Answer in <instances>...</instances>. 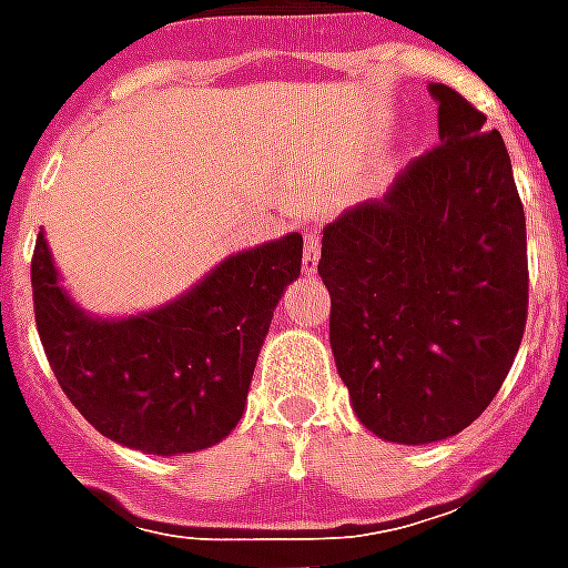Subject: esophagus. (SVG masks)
I'll return each instance as SVG.
<instances>
[{
  "label": "esophagus",
  "instance_id": "34e87169",
  "mask_svg": "<svg viewBox=\"0 0 568 568\" xmlns=\"http://www.w3.org/2000/svg\"><path fill=\"white\" fill-rule=\"evenodd\" d=\"M301 267H304L307 276L320 271V234L316 231L304 234V258H301Z\"/></svg>",
  "mask_w": 568,
  "mask_h": 568
}]
</instances>
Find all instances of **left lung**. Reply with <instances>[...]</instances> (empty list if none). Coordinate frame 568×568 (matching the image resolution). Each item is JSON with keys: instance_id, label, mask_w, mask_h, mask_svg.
I'll use <instances>...</instances> for the list:
<instances>
[{"instance_id": "8db88e82", "label": "left lung", "mask_w": 568, "mask_h": 568, "mask_svg": "<svg viewBox=\"0 0 568 568\" xmlns=\"http://www.w3.org/2000/svg\"><path fill=\"white\" fill-rule=\"evenodd\" d=\"M440 145L383 200L322 231L334 365L362 426L393 444L459 435L496 398L526 325V219L499 130L447 84Z\"/></svg>"}]
</instances>
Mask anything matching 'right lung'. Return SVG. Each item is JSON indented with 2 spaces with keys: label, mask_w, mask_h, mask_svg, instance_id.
Listing matches in <instances>:
<instances>
[{
  "label": "right lung",
  "mask_w": 568,
  "mask_h": 568,
  "mask_svg": "<svg viewBox=\"0 0 568 568\" xmlns=\"http://www.w3.org/2000/svg\"><path fill=\"white\" fill-rule=\"evenodd\" d=\"M304 236L219 261L187 292L133 316H100L69 295L44 231L32 255L36 328L60 389L100 435L154 456L206 450L246 410L264 337Z\"/></svg>",
  "instance_id": "add662e5"
}]
</instances>
